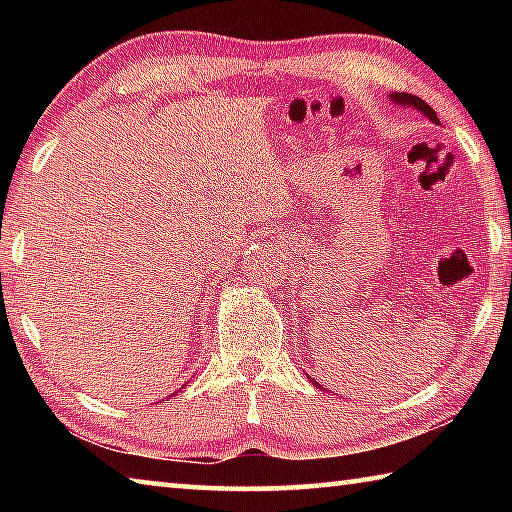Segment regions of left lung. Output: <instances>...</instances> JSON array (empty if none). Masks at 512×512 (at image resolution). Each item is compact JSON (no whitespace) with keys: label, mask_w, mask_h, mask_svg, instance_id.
<instances>
[{"label":"left lung","mask_w":512,"mask_h":512,"mask_svg":"<svg viewBox=\"0 0 512 512\" xmlns=\"http://www.w3.org/2000/svg\"><path fill=\"white\" fill-rule=\"evenodd\" d=\"M391 99L395 101V103H400V106H413L415 110H420L422 115H427L431 121H436L438 124V115H436V110H433L427 101H422L420 97H415V94H409V92H395V94H391ZM314 381V379H311Z\"/></svg>","instance_id":"left-lung-1"}]
</instances>
